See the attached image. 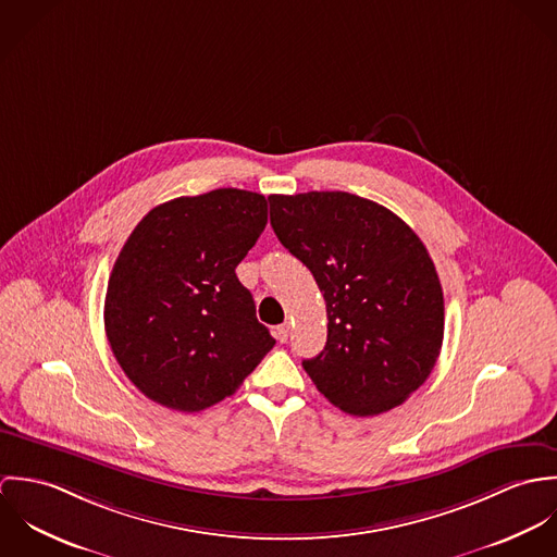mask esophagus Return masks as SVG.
Returning <instances> with one entry per match:
<instances>
[{
	"label": "esophagus",
	"mask_w": 557,
	"mask_h": 557,
	"mask_svg": "<svg viewBox=\"0 0 557 557\" xmlns=\"http://www.w3.org/2000/svg\"><path fill=\"white\" fill-rule=\"evenodd\" d=\"M274 334H276V338H278L281 343H285V341L289 338V323H281V325H276V327H274Z\"/></svg>",
	"instance_id": "obj_1"
}]
</instances>
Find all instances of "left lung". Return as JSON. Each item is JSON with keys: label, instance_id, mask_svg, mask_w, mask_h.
Listing matches in <instances>:
<instances>
[{"label": "left lung", "instance_id": "left-lung-1", "mask_svg": "<svg viewBox=\"0 0 557 557\" xmlns=\"http://www.w3.org/2000/svg\"><path fill=\"white\" fill-rule=\"evenodd\" d=\"M270 225L315 276L327 341L302 367L332 405L377 416L431 375L444 294L424 244L388 208L341 190L270 195Z\"/></svg>", "mask_w": 557, "mask_h": 557}]
</instances>
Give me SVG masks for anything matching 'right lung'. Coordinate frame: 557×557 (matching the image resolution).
Segmentation results:
<instances>
[{"instance_id":"1","label":"right lung","mask_w":557,"mask_h":557,"mask_svg":"<svg viewBox=\"0 0 557 557\" xmlns=\"http://www.w3.org/2000/svg\"><path fill=\"white\" fill-rule=\"evenodd\" d=\"M265 223L263 195L219 188L160 203L126 239L107 285L104 330L146 397L201 411L234 395L274 347L236 276Z\"/></svg>"}]
</instances>
